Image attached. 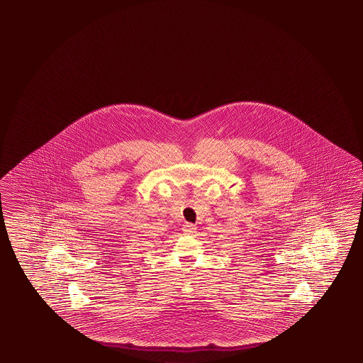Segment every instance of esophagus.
<instances>
[{"label":"esophagus","instance_id":"1","mask_svg":"<svg viewBox=\"0 0 363 363\" xmlns=\"http://www.w3.org/2000/svg\"><path fill=\"white\" fill-rule=\"evenodd\" d=\"M196 226L194 225V224H190V223H186L184 225V234L186 235H192V234H195L196 233Z\"/></svg>","mask_w":363,"mask_h":363}]
</instances>
